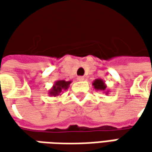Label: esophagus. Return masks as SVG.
Listing matches in <instances>:
<instances>
[{"label":"esophagus","instance_id":"34e87169","mask_svg":"<svg viewBox=\"0 0 152 152\" xmlns=\"http://www.w3.org/2000/svg\"><path fill=\"white\" fill-rule=\"evenodd\" d=\"M77 79L79 80V81H83V80H85V77L84 76H79L77 78Z\"/></svg>","mask_w":152,"mask_h":152}]
</instances>
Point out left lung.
I'll return each instance as SVG.
<instances>
[{
    "label": "left lung",
    "instance_id": "8db88e82",
    "mask_svg": "<svg viewBox=\"0 0 152 152\" xmlns=\"http://www.w3.org/2000/svg\"><path fill=\"white\" fill-rule=\"evenodd\" d=\"M92 85L94 86L96 91H103L104 93H106V95H107L109 91L107 90V85L105 84V81L102 79H96L94 80V82L92 83Z\"/></svg>",
    "mask_w": 152,
    "mask_h": 152
}]
</instances>
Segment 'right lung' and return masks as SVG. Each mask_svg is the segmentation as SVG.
<instances>
[{"label": "right lung", "instance_id": "obj_1", "mask_svg": "<svg viewBox=\"0 0 152 152\" xmlns=\"http://www.w3.org/2000/svg\"><path fill=\"white\" fill-rule=\"evenodd\" d=\"M72 83V81H65V80H56L55 84L53 85L52 88L49 91L50 96H59L63 93L64 91H67L69 87V85Z\"/></svg>", "mask_w": 152, "mask_h": 152}]
</instances>
